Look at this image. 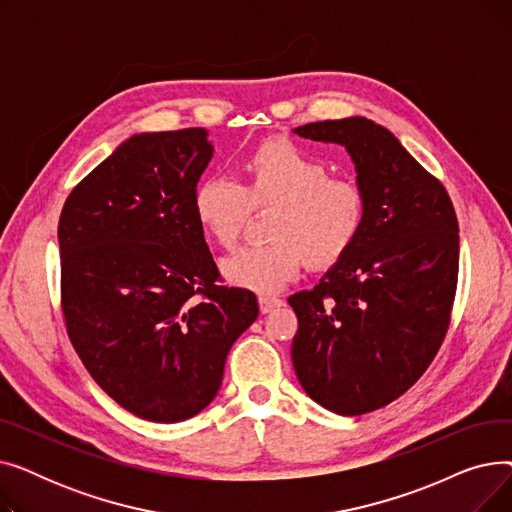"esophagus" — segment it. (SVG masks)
<instances>
[{
    "instance_id": "esophagus-1",
    "label": "esophagus",
    "mask_w": 512,
    "mask_h": 512,
    "mask_svg": "<svg viewBox=\"0 0 512 512\" xmlns=\"http://www.w3.org/2000/svg\"><path fill=\"white\" fill-rule=\"evenodd\" d=\"M278 307H282V301L278 297H259L261 313H270V311H274Z\"/></svg>"
}]
</instances>
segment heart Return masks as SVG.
<instances>
[{
	"label": "heart",
	"mask_w": 512,
	"mask_h": 512,
	"mask_svg": "<svg viewBox=\"0 0 512 512\" xmlns=\"http://www.w3.org/2000/svg\"><path fill=\"white\" fill-rule=\"evenodd\" d=\"M274 209L267 245L242 247L222 261V276L259 294L282 290L303 261L313 270L336 265L357 242L365 195L355 180L330 176L326 161L286 139L257 145L240 164V182L211 174L193 195L195 218L222 249H232L251 209Z\"/></svg>",
	"instance_id": "obj_1"
}]
</instances>
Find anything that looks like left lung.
<instances>
[{"instance_id":"1","label":"left lung","mask_w":512,"mask_h":512,"mask_svg":"<svg viewBox=\"0 0 512 512\" xmlns=\"http://www.w3.org/2000/svg\"><path fill=\"white\" fill-rule=\"evenodd\" d=\"M294 134L348 151L365 222L319 284L288 299L299 319L292 365L317 405L363 415L405 394L438 353L459 278V222L442 182L388 128L353 116Z\"/></svg>"}]
</instances>
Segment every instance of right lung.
<instances>
[{
	"label": "right lung",
	"instance_id": "1",
	"mask_svg": "<svg viewBox=\"0 0 512 512\" xmlns=\"http://www.w3.org/2000/svg\"><path fill=\"white\" fill-rule=\"evenodd\" d=\"M213 157L205 128L132 134L76 184L58 226L74 351L120 407L176 423L218 394L255 294L220 272L193 195Z\"/></svg>",
	"mask_w": 512,
	"mask_h": 512
}]
</instances>
